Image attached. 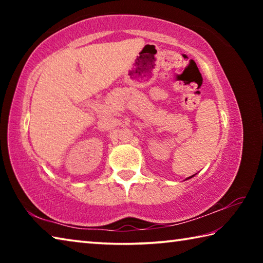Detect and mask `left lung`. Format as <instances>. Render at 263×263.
Listing matches in <instances>:
<instances>
[{"mask_svg":"<svg viewBox=\"0 0 263 263\" xmlns=\"http://www.w3.org/2000/svg\"><path fill=\"white\" fill-rule=\"evenodd\" d=\"M194 176H195V175H193V176H189V177H188V179H186V180H189V179H191V177H194Z\"/></svg>","mask_w":263,"mask_h":263,"instance_id":"left-lung-1","label":"left lung"}]
</instances>
